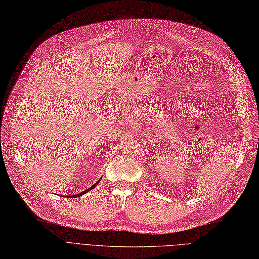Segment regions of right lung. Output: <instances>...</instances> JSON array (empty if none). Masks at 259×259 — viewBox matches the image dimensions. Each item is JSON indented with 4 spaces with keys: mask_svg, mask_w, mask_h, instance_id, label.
<instances>
[{
    "mask_svg": "<svg viewBox=\"0 0 259 259\" xmlns=\"http://www.w3.org/2000/svg\"><path fill=\"white\" fill-rule=\"evenodd\" d=\"M98 183H99V182H97V183H96V184H94V185H93V186H92V187H91V188H89V189H87V190H86V191H84V192H82V193H79V194H76V195H74V198H76V197H79V196H82V195H83V194H85V193H87V192H88V191H90V190H91V189H93V188H94V187H96V186H97V184H98Z\"/></svg>",
    "mask_w": 259,
    "mask_h": 259,
    "instance_id": "1",
    "label": "right lung"
}]
</instances>
